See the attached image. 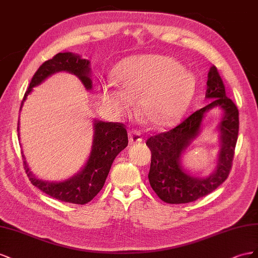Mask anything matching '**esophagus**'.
<instances>
[{
	"label": "esophagus",
	"instance_id": "obj_1",
	"mask_svg": "<svg viewBox=\"0 0 258 258\" xmlns=\"http://www.w3.org/2000/svg\"><path fill=\"white\" fill-rule=\"evenodd\" d=\"M128 141H130L131 145H134V144H137V143H142L143 138H142L141 133H139V132H137L135 130H132V131H130V133H128Z\"/></svg>",
	"mask_w": 258,
	"mask_h": 258
}]
</instances>
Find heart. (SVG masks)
<instances>
[{
  "label": "heart",
  "instance_id": "obj_1",
  "mask_svg": "<svg viewBox=\"0 0 258 258\" xmlns=\"http://www.w3.org/2000/svg\"><path fill=\"white\" fill-rule=\"evenodd\" d=\"M117 88L106 85L100 99L109 111L126 114L139 100V110L147 124L168 126L186 111L196 91L191 72L172 57L143 55L121 62L114 71Z\"/></svg>",
  "mask_w": 258,
  "mask_h": 258
}]
</instances>
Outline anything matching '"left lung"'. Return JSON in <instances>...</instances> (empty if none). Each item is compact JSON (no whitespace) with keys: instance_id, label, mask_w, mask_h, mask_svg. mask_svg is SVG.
Listing matches in <instances>:
<instances>
[{"instance_id":"1","label":"left lung","mask_w":258,"mask_h":258,"mask_svg":"<svg viewBox=\"0 0 258 258\" xmlns=\"http://www.w3.org/2000/svg\"><path fill=\"white\" fill-rule=\"evenodd\" d=\"M205 97L211 99L208 106L197 110L176 127L147 139L146 145L151 151L148 174L150 186L166 203L194 202L214 191L230 173L239 133V111L233 101L226 96L225 85L215 66H212L209 71ZM214 107L222 108L224 112L219 127L221 149L218 165L208 178L199 179L184 171L180 158L200 134L205 113Z\"/></svg>"}]
</instances>
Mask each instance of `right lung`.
I'll return each mask as SVG.
<instances>
[{
	"mask_svg": "<svg viewBox=\"0 0 258 258\" xmlns=\"http://www.w3.org/2000/svg\"><path fill=\"white\" fill-rule=\"evenodd\" d=\"M60 71H67L77 76L87 91L92 90L90 61L82 59L78 54L58 53L51 59L43 62L34 73L21 101L20 110L34 86L40 85L44 80ZM17 131L19 132V122ZM127 144V132L123 124L95 121L94 139L90 158L78 174L63 181L55 182L36 178L29 170L26 160L24 161L25 170L32 185L51 198L68 203L85 204L93 200V198L97 196L104 187L115 157L124 148H126ZM23 157L25 159L24 154Z\"/></svg>",
	"mask_w": 258,
	"mask_h": 258,
	"instance_id": "1",
	"label": "right lung"
}]
</instances>
